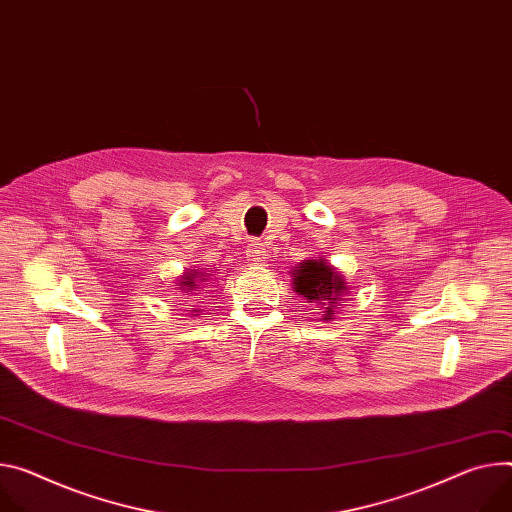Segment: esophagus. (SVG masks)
Returning a JSON list of instances; mask_svg holds the SVG:
<instances>
[{"label": "esophagus", "instance_id": "34e87169", "mask_svg": "<svg viewBox=\"0 0 512 512\" xmlns=\"http://www.w3.org/2000/svg\"><path fill=\"white\" fill-rule=\"evenodd\" d=\"M247 257L251 261V265H263L267 261V251L263 247V243L259 241H253L249 243V249H247Z\"/></svg>", "mask_w": 512, "mask_h": 512}]
</instances>
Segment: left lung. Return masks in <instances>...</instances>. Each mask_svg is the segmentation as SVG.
I'll use <instances>...</instances> for the list:
<instances>
[{
	"mask_svg": "<svg viewBox=\"0 0 512 512\" xmlns=\"http://www.w3.org/2000/svg\"><path fill=\"white\" fill-rule=\"evenodd\" d=\"M294 290L308 302L324 308V320L335 314V306L347 290L343 277L322 259H310L294 271Z\"/></svg>",
	"mask_w": 512,
	"mask_h": 512,
	"instance_id": "left-lung-1",
	"label": "left lung"
}]
</instances>
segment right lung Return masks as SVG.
I'll use <instances>...</instances> for the list:
<instances>
[{"instance_id": "obj_1", "label": "right lung", "mask_w": 512, "mask_h": 512, "mask_svg": "<svg viewBox=\"0 0 512 512\" xmlns=\"http://www.w3.org/2000/svg\"><path fill=\"white\" fill-rule=\"evenodd\" d=\"M196 273H198V271H196ZM196 273H188V275H185L183 280L179 282L185 292H190V290H196V288H198V280H196L198 275H196ZM200 277H202V273H200Z\"/></svg>"}]
</instances>
